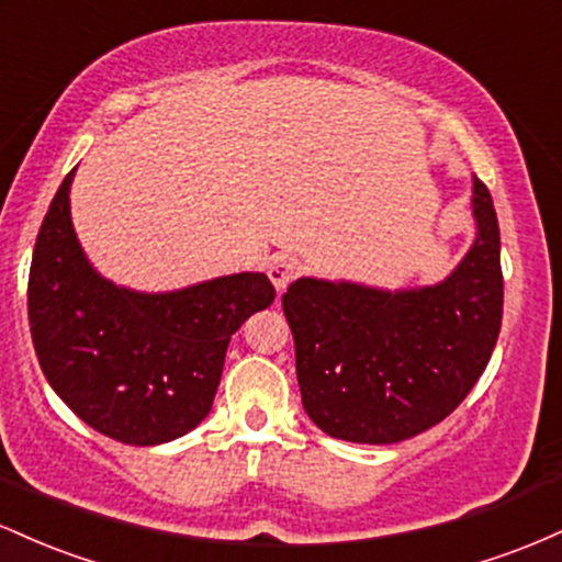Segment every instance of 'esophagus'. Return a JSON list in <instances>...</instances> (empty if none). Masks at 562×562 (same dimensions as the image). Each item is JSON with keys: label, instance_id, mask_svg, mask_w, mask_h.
I'll list each match as a JSON object with an SVG mask.
<instances>
[{"label": "esophagus", "instance_id": "1", "mask_svg": "<svg viewBox=\"0 0 562 562\" xmlns=\"http://www.w3.org/2000/svg\"><path fill=\"white\" fill-rule=\"evenodd\" d=\"M299 274H301V261L295 259L293 254H277L274 259H272V263H269V280L274 282V288L280 290V293Z\"/></svg>", "mask_w": 562, "mask_h": 562}]
</instances>
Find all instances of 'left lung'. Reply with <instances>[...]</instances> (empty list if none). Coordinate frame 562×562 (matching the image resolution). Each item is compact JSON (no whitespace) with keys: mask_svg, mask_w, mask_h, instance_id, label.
<instances>
[{"mask_svg":"<svg viewBox=\"0 0 562 562\" xmlns=\"http://www.w3.org/2000/svg\"><path fill=\"white\" fill-rule=\"evenodd\" d=\"M470 254L434 288L385 293L295 280L282 295L301 402L327 436L396 443L449 417L483 375L502 325L499 224L475 179Z\"/></svg>","mask_w":562,"mask_h":562,"instance_id":"obj_1","label":"left lung"}]
</instances>
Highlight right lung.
Masks as SVG:
<instances>
[{"label": "right lung", "mask_w": 562, "mask_h": 562, "mask_svg": "<svg viewBox=\"0 0 562 562\" xmlns=\"http://www.w3.org/2000/svg\"><path fill=\"white\" fill-rule=\"evenodd\" d=\"M63 179L36 235L29 325L38 364L89 428L137 447L190 434L214 404L232 333L274 301L267 274L177 293L115 288L83 259Z\"/></svg>", "instance_id": "obj_1"}]
</instances>
